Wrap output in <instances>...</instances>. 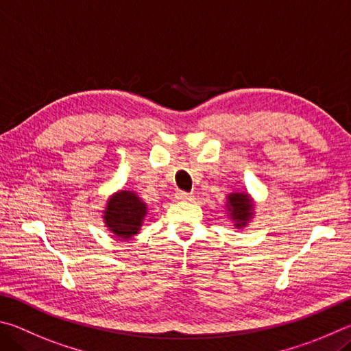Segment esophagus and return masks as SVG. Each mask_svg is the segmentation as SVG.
Here are the masks:
<instances>
[{"instance_id":"34e87169","label":"esophagus","mask_w":351,"mask_h":351,"mask_svg":"<svg viewBox=\"0 0 351 351\" xmlns=\"http://www.w3.org/2000/svg\"><path fill=\"white\" fill-rule=\"evenodd\" d=\"M176 199L180 200V202H189L194 199V195L191 193H185V191H179L176 194Z\"/></svg>"}]
</instances>
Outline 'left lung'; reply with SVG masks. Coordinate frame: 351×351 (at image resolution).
Instances as JSON below:
<instances>
[{
	"mask_svg": "<svg viewBox=\"0 0 351 351\" xmlns=\"http://www.w3.org/2000/svg\"><path fill=\"white\" fill-rule=\"evenodd\" d=\"M226 202L230 219L234 222L236 228H243L253 219L254 204L247 193H231Z\"/></svg>",
	"mask_w": 351,
	"mask_h": 351,
	"instance_id": "left-lung-1",
	"label": "left lung"
}]
</instances>
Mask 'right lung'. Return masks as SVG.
Returning a JSON list of instances; mask_svg holds the SVG:
<instances>
[{
  "mask_svg": "<svg viewBox=\"0 0 351 351\" xmlns=\"http://www.w3.org/2000/svg\"><path fill=\"white\" fill-rule=\"evenodd\" d=\"M147 214L146 204L134 191H119L108 200L103 219L117 237L129 239L137 234Z\"/></svg>",
  "mask_w": 351,
  "mask_h": 351,
  "instance_id": "add662e5",
  "label": "right lung"
}]
</instances>
